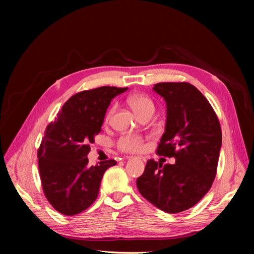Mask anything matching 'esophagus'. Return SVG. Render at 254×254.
<instances>
[{
	"label": "esophagus",
	"mask_w": 254,
	"mask_h": 254,
	"mask_svg": "<svg viewBox=\"0 0 254 254\" xmlns=\"http://www.w3.org/2000/svg\"><path fill=\"white\" fill-rule=\"evenodd\" d=\"M128 158H131V157H128ZM139 159H140V160H142V161H143V162H145V161H146L144 157H139Z\"/></svg>",
	"instance_id": "esophagus-1"
}]
</instances>
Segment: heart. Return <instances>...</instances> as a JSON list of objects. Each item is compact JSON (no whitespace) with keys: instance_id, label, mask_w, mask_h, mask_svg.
<instances>
[{"instance_id":"heart-1","label":"heart","mask_w":254,"mask_h":254,"mask_svg":"<svg viewBox=\"0 0 254 254\" xmlns=\"http://www.w3.org/2000/svg\"><path fill=\"white\" fill-rule=\"evenodd\" d=\"M128 102L130 107H131L132 110L137 114L140 115L145 111L148 110H155V105H153L151 99L143 94H133L128 98ZM115 106H112L109 109V111L107 112L106 119H109L113 111H114ZM119 146L120 148L126 151H140L143 147V140L142 137L139 135H134V134H128L121 137V140L119 141Z\"/></svg>"}]
</instances>
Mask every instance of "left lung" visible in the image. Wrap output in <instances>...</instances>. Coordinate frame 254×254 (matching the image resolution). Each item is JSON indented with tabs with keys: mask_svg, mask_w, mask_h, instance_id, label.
I'll list each match as a JSON object with an SVG mask.
<instances>
[{
	"mask_svg": "<svg viewBox=\"0 0 254 254\" xmlns=\"http://www.w3.org/2000/svg\"><path fill=\"white\" fill-rule=\"evenodd\" d=\"M152 90L166 103L165 132L157 153L174 164L148 160L136 180L141 195L175 214L190 209L212 187L221 148V129L212 106L193 84L160 82Z\"/></svg>",
	"mask_w": 254,
	"mask_h": 254,
	"instance_id": "8db88e82",
	"label": "left lung"
}]
</instances>
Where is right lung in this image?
Wrapping results in <instances>:
<instances>
[{
  "instance_id": "obj_1",
  "label": "right lung",
  "mask_w": 254,
  "mask_h": 254,
  "mask_svg": "<svg viewBox=\"0 0 254 254\" xmlns=\"http://www.w3.org/2000/svg\"><path fill=\"white\" fill-rule=\"evenodd\" d=\"M128 88L99 87L67 99L55 122L48 125L38 149L44 195L54 209L72 216L95 201L105 172L117 164L108 160L89 166L88 153L101 132L112 99Z\"/></svg>"
}]
</instances>
